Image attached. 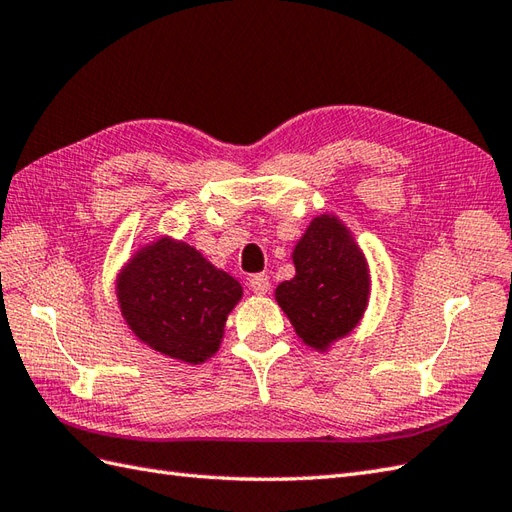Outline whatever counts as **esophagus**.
I'll return each mask as SVG.
<instances>
[{"instance_id": "obj_1", "label": "esophagus", "mask_w": 512, "mask_h": 512, "mask_svg": "<svg viewBox=\"0 0 512 512\" xmlns=\"http://www.w3.org/2000/svg\"><path fill=\"white\" fill-rule=\"evenodd\" d=\"M248 287H251L253 294H257V296L268 294V290H270L268 274H255V277H251V281H248Z\"/></svg>"}]
</instances>
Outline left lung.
I'll return each instance as SVG.
<instances>
[{
	"mask_svg": "<svg viewBox=\"0 0 512 512\" xmlns=\"http://www.w3.org/2000/svg\"><path fill=\"white\" fill-rule=\"evenodd\" d=\"M296 274L274 290L303 344L329 352L357 329L370 303V266L355 235L335 214L309 222L292 251Z\"/></svg>",
	"mask_w": 512,
	"mask_h": 512,
	"instance_id": "obj_1",
	"label": "left lung"
}]
</instances>
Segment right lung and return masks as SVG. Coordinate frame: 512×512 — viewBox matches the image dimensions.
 I'll list each match as a JSON object with an SVG mask.
<instances>
[{
	"mask_svg": "<svg viewBox=\"0 0 512 512\" xmlns=\"http://www.w3.org/2000/svg\"><path fill=\"white\" fill-rule=\"evenodd\" d=\"M114 285L136 339L188 365L216 355L229 313L242 300V285L229 272L170 235L138 246Z\"/></svg>",
	"mask_w": 512,
	"mask_h": 512,
	"instance_id": "add662e5",
	"label": "right lung"
}]
</instances>
